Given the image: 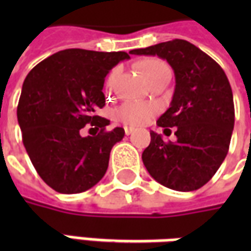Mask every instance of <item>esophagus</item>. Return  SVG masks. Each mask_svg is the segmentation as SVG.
<instances>
[{"label": "esophagus", "mask_w": 251, "mask_h": 251, "mask_svg": "<svg viewBox=\"0 0 251 251\" xmlns=\"http://www.w3.org/2000/svg\"><path fill=\"white\" fill-rule=\"evenodd\" d=\"M124 130H125L126 136H129V134H131V133H133V130H134V129H133V127H130V126H125V127H124Z\"/></svg>", "instance_id": "34e87169"}]
</instances>
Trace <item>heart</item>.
Segmentation results:
<instances>
[{"label": "heart", "instance_id": "heart-1", "mask_svg": "<svg viewBox=\"0 0 251 251\" xmlns=\"http://www.w3.org/2000/svg\"><path fill=\"white\" fill-rule=\"evenodd\" d=\"M138 68L141 71L142 76L145 77L149 83H152L153 80H156L158 77L171 75V68L168 67V64L163 60H160V59H145L138 64ZM115 75H117V72L111 71L106 79V88L107 90H111V87H113ZM156 113H157V109L153 104L142 103V102H136V100H127L125 103L121 104L118 109H115L114 115L117 120L124 122V124L138 126L149 122L156 115Z\"/></svg>", "mask_w": 251, "mask_h": 251}]
</instances>
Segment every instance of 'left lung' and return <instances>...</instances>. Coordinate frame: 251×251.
I'll return each mask as SVG.
<instances>
[{
    "label": "left lung",
    "mask_w": 251,
    "mask_h": 251,
    "mask_svg": "<svg viewBox=\"0 0 251 251\" xmlns=\"http://www.w3.org/2000/svg\"><path fill=\"white\" fill-rule=\"evenodd\" d=\"M152 55L174 68L176 86L171 107L157 120L164 133L176 127V142L151 131L142 161L153 179L175 191H195L208 183L226 158L234 129L231 86L222 67L187 40L131 50Z\"/></svg>",
    "instance_id": "1"
}]
</instances>
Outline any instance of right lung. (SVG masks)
<instances>
[{"label":"right lung","mask_w":251,"mask_h":251,"mask_svg":"<svg viewBox=\"0 0 251 251\" xmlns=\"http://www.w3.org/2000/svg\"><path fill=\"white\" fill-rule=\"evenodd\" d=\"M126 52L64 50L47 57L26 75L17 120L23 142L41 179L60 194L84 192L102 179L111 148L125 136L106 131L110 121L97 115L104 106V77ZM90 123L99 130L82 137Z\"/></svg>","instance_id":"1"}]
</instances>
